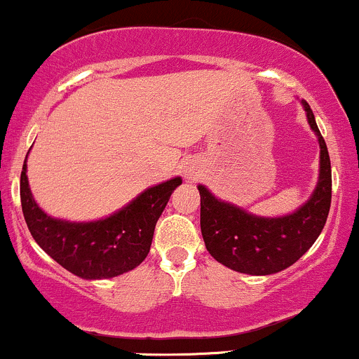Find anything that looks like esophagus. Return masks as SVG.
<instances>
[{"label": "esophagus", "mask_w": 359, "mask_h": 359, "mask_svg": "<svg viewBox=\"0 0 359 359\" xmlns=\"http://www.w3.org/2000/svg\"><path fill=\"white\" fill-rule=\"evenodd\" d=\"M186 173H187V175H191L189 179H194V175H192V170H186Z\"/></svg>", "instance_id": "obj_1"}]
</instances>
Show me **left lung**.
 I'll use <instances>...</instances> for the list:
<instances>
[{
	"mask_svg": "<svg viewBox=\"0 0 359 359\" xmlns=\"http://www.w3.org/2000/svg\"><path fill=\"white\" fill-rule=\"evenodd\" d=\"M310 128L320 144V177L312 198L283 218H259L216 199L199 186L201 233L206 249L223 266L243 274L266 276L286 269L305 254L324 230L332 198V173L327 144L313 112L303 102Z\"/></svg>",
	"mask_w": 359,
	"mask_h": 359,
	"instance_id": "1",
	"label": "left lung"
}]
</instances>
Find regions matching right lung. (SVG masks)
<instances>
[{
    "instance_id": "obj_1",
    "label": "right lung",
    "mask_w": 359,
    "mask_h": 359,
    "mask_svg": "<svg viewBox=\"0 0 359 359\" xmlns=\"http://www.w3.org/2000/svg\"><path fill=\"white\" fill-rule=\"evenodd\" d=\"M180 177L149 187L116 215L90 223H69L47 216L29 189L27 163L20 175V199L27 226L41 249L69 273L83 279L114 278L147 259L153 231Z\"/></svg>"
}]
</instances>
